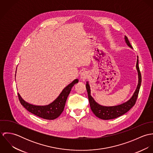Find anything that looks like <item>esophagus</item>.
Instances as JSON below:
<instances>
[{"instance_id":"obj_1","label":"esophagus","mask_w":153,"mask_h":153,"mask_svg":"<svg viewBox=\"0 0 153 153\" xmlns=\"http://www.w3.org/2000/svg\"><path fill=\"white\" fill-rule=\"evenodd\" d=\"M89 74L88 73V71H83L81 74V78L82 79V80H85V79H87L89 78Z\"/></svg>"}]
</instances>
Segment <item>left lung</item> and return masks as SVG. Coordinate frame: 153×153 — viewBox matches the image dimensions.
<instances>
[{"instance_id": "left-lung-1", "label": "left lung", "mask_w": 153, "mask_h": 153, "mask_svg": "<svg viewBox=\"0 0 153 153\" xmlns=\"http://www.w3.org/2000/svg\"><path fill=\"white\" fill-rule=\"evenodd\" d=\"M124 38H125V41L126 44H127V45L130 48H132L131 44L128 39V38L126 36H125ZM138 57L137 56V64H136V68L138 72V83L137 85V87L136 88L134 94L131 97V98L128 101H127V102L123 104L115 105V106H111V107H106V106H102L100 105L94 100V99L91 95L90 87L88 82H87L86 88L87 91L88 96L90 107L92 111L95 115V116H97L99 118H101L102 120H105L114 119L127 112L135 105L138 97V92L140 91L141 83V72L138 66Z\"/></svg>"}]
</instances>
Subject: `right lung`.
<instances>
[{
	"label": "right lung",
	"instance_id": "right-lung-1",
	"mask_svg": "<svg viewBox=\"0 0 153 153\" xmlns=\"http://www.w3.org/2000/svg\"><path fill=\"white\" fill-rule=\"evenodd\" d=\"M77 82H78V79H75L62 90L54 101L47 105L40 106L30 104L24 101L19 93H18V95L22 106L32 114L46 120H54L58 118L63 112L71 88Z\"/></svg>",
	"mask_w": 153,
	"mask_h": 153
}]
</instances>
